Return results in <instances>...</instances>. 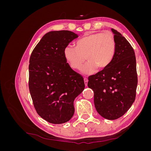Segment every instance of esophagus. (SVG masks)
<instances>
[{
	"instance_id": "34e87169",
	"label": "esophagus",
	"mask_w": 151,
	"mask_h": 151,
	"mask_svg": "<svg viewBox=\"0 0 151 151\" xmlns=\"http://www.w3.org/2000/svg\"><path fill=\"white\" fill-rule=\"evenodd\" d=\"M84 84H85V85H86V86L88 85V78H85L84 79Z\"/></svg>"
}]
</instances>
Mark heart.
I'll list each match as a JSON object with an SVG mask.
<instances>
[{"label": "heart", "instance_id": "obj_1", "mask_svg": "<svg viewBox=\"0 0 151 151\" xmlns=\"http://www.w3.org/2000/svg\"><path fill=\"white\" fill-rule=\"evenodd\" d=\"M116 52V42L110 33L88 35L77 40L76 47L68 45L64 49V57L73 69L83 68L85 74L94 73L96 68L104 69L110 65ZM86 58H85V57Z\"/></svg>", "mask_w": 151, "mask_h": 151}]
</instances>
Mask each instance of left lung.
I'll return each instance as SVG.
<instances>
[{"label": "left lung", "mask_w": 151, "mask_h": 151, "mask_svg": "<svg viewBox=\"0 0 151 151\" xmlns=\"http://www.w3.org/2000/svg\"><path fill=\"white\" fill-rule=\"evenodd\" d=\"M116 52L110 65L88 78V86L94 91V103L100 115L116 120L129 110L135 101L137 74L134 50L116 30L111 29Z\"/></svg>", "instance_id": "8db88e82"}]
</instances>
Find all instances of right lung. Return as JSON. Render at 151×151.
Listing matches in <instances>:
<instances>
[{"mask_svg": "<svg viewBox=\"0 0 151 151\" xmlns=\"http://www.w3.org/2000/svg\"><path fill=\"white\" fill-rule=\"evenodd\" d=\"M77 35L67 30L45 34L29 58V89L36 112L47 122L61 124L74 115V101L84 89L83 77L72 70L64 49Z\"/></svg>", "mask_w": 151, "mask_h": 151, "instance_id": "1", "label": "right lung"}]
</instances>
